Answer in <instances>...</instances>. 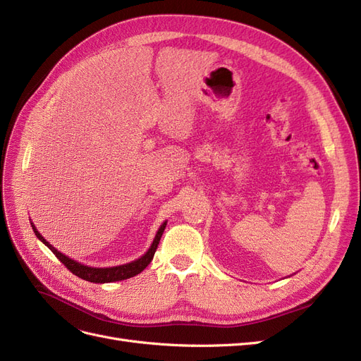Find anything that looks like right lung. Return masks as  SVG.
<instances>
[{"label":"right lung","mask_w":361,"mask_h":361,"mask_svg":"<svg viewBox=\"0 0 361 361\" xmlns=\"http://www.w3.org/2000/svg\"><path fill=\"white\" fill-rule=\"evenodd\" d=\"M167 223H162V226L159 227V231L157 232V236L154 239V243H152L150 248L146 251V255L141 256L140 259L130 262V264H125V265H118V267H111V268H93V267H87V265H82L80 264V262H76L71 257H68L66 255L60 253V251L57 248H54L45 238H43L39 232L37 228L35 227V224L31 223V227L32 231H35L36 236L40 239V241L45 244L54 255L57 256V259L61 262V264L66 267L72 274H75L76 277H80L82 280H87V281H92V283H111V281H120V280H126V279H130L134 277L137 274H140L141 271H143L150 262L152 259H154V255L155 251L158 248V244H159V239L162 236V232L164 228H166Z\"/></svg>","instance_id":"obj_1"}]
</instances>
